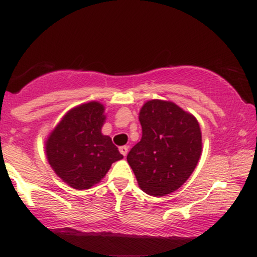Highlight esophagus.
Instances as JSON below:
<instances>
[{"label":"esophagus","instance_id":"esophagus-1","mask_svg":"<svg viewBox=\"0 0 257 257\" xmlns=\"http://www.w3.org/2000/svg\"><path fill=\"white\" fill-rule=\"evenodd\" d=\"M128 150H129L128 146H120L119 147V152L122 153V155L124 156V157H125L126 155H128Z\"/></svg>","mask_w":257,"mask_h":257}]
</instances>
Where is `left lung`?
<instances>
[{"label":"left lung","instance_id":"left-lung-1","mask_svg":"<svg viewBox=\"0 0 257 257\" xmlns=\"http://www.w3.org/2000/svg\"><path fill=\"white\" fill-rule=\"evenodd\" d=\"M143 138L126 156L139 187L153 197L174 192L193 173L202 155L198 120L173 101L153 99L139 112Z\"/></svg>","mask_w":257,"mask_h":257}]
</instances>
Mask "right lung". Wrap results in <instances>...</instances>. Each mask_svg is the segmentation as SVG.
<instances>
[{
  "label": "right lung",
  "instance_id": "1",
  "mask_svg": "<svg viewBox=\"0 0 257 257\" xmlns=\"http://www.w3.org/2000/svg\"><path fill=\"white\" fill-rule=\"evenodd\" d=\"M105 120L101 102L78 105L64 114L44 143L53 170L75 190L99 184L111 164L123 158L111 138L101 133Z\"/></svg>",
  "mask_w": 257,
  "mask_h": 257
}]
</instances>
